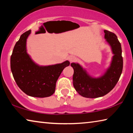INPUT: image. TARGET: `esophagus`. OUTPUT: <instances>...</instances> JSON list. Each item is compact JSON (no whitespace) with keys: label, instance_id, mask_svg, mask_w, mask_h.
<instances>
[{"label":"esophagus","instance_id":"obj_1","mask_svg":"<svg viewBox=\"0 0 133 133\" xmlns=\"http://www.w3.org/2000/svg\"><path fill=\"white\" fill-rule=\"evenodd\" d=\"M69 60L70 62H75L76 60V57H75V56H73V55H71L69 57Z\"/></svg>","mask_w":133,"mask_h":133}]
</instances>
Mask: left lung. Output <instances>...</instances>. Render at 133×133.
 I'll return each mask as SVG.
<instances>
[{
	"label": "left lung",
	"instance_id": "left-lung-1",
	"mask_svg": "<svg viewBox=\"0 0 133 133\" xmlns=\"http://www.w3.org/2000/svg\"><path fill=\"white\" fill-rule=\"evenodd\" d=\"M104 31L105 39L111 47L114 54L111 66L104 75L100 78H93L79 64L71 63L74 69V87L80 95L84 97H100L109 93L115 87L122 73L123 60L120 43L114 33L106 30Z\"/></svg>",
	"mask_w": 133,
	"mask_h": 133
}]
</instances>
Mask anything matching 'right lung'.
I'll return each instance as SVG.
<instances>
[{"label":"right lung","mask_w":133,"mask_h":133,"mask_svg":"<svg viewBox=\"0 0 133 133\" xmlns=\"http://www.w3.org/2000/svg\"><path fill=\"white\" fill-rule=\"evenodd\" d=\"M30 32H24L16 43L10 57L11 70L18 87L27 95L46 97L55 93L56 82L70 62L48 66L36 64L26 52V40Z\"/></svg>","instance_id":"right-lung-1"}]
</instances>
